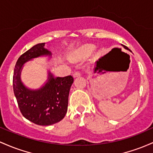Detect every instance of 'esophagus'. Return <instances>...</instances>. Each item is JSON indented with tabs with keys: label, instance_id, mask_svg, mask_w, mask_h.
Masks as SVG:
<instances>
[{
	"label": "esophagus",
	"instance_id": "1",
	"mask_svg": "<svg viewBox=\"0 0 153 153\" xmlns=\"http://www.w3.org/2000/svg\"><path fill=\"white\" fill-rule=\"evenodd\" d=\"M80 75H81V71H75L74 73L73 74V76L74 77H77V76H79Z\"/></svg>",
	"mask_w": 153,
	"mask_h": 153
}]
</instances>
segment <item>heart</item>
Listing matches in <instances>:
<instances>
[{"label": "heart", "instance_id": "1", "mask_svg": "<svg viewBox=\"0 0 153 153\" xmlns=\"http://www.w3.org/2000/svg\"><path fill=\"white\" fill-rule=\"evenodd\" d=\"M90 51V47L89 46H85V47L82 48L78 51L77 54L79 56H83L87 53Z\"/></svg>", "mask_w": 153, "mask_h": 153}]
</instances>
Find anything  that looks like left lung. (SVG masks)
Instances as JSON below:
<instances>
[{
    "mask_svg": "<svg viewBox=\"0 0 153 153\" xmlns=\"http://www.w3.org/2000/svg\"><path fill=\"white\" fill-rule=\"evenodd\" d=\"M123 47H124V48H126V49H127V50H128V48H127V47H126V46L123 45Z\"/></svg>",
    "mask_w": 153,
    "mask_h": 153,
    "instance_id": "8db88e82",
    "label": "left lung"
}]
</instances>
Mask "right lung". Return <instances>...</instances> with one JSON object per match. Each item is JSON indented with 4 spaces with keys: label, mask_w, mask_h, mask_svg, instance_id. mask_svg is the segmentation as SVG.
<instances>
[{
    "label": "right lung",
    "mask_w": 153,
    "mask_h": 153,
    "mask_svg": "<svg viewBox=\"0 0 153 153\" xmlns=\"http://www.w3.org/2000/svg\"><path fill=\"white\" fill-rule=\"evenodd\" d=\"M39 43L26 51L17 60L13 76V88L22 114L29 121L40 126L59 122L67 112L68 95L74 78L71 75L54 77L50 75L44 87L30 90L20 80L22 67L26 61L43 55H51Z\"/></svg>",
    "instance_id": "1"
}]
</instances>
